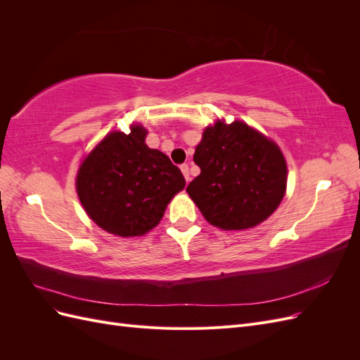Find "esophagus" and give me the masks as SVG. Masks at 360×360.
Segmentation results:
<instances>
[{
    "label": "esophagus",
    "instance_id": "1",
    "mask_svg": "<svg viewBox=\"0 0 360 360\" xmlns=\"http://www.w3.org/2000/svg\"><path fill=\"white\" fill-rule=\"evenodd\" d=\"M180 169H181V172H183L184 179H186V181H189V180H191V176H189V167H188V163H183V165L180 167Z\"/></svg>",
    "mask_w": 360,
    "mask_h": 360
}]
</instances>
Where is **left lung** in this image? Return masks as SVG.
I'll list each match as a JSON object with an SVG mask.
<instances>
[{
    "label": "left lung",
    "mask_w": 360,
    "mask_h": 360,
    "mask_svg": "<svg viewBox=\"0 0 360 360\" xmlns=\"http://www.w3.org/2000/svg\"><path fill=\"white\" fill-rule=\"evenodd\" d=\"M201 168L186 192L202 216L222 230L252 228L276 210L287 186L281 150L246 123L217 122L195 150Z\"/></svg>",
    "instance_id": "obj_1"
}]
</instances>
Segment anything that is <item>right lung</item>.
I'll return each instance as SVG.
<instances>
[{"label":"right lung","instance_id":"add662e5","mask_svg":"<svg viewBox=\"0 0 360 360\" xmlns=\"http://www.w3.org/2000/svg\"><path fill=\"white\" fill-rule=\"evenodd\" d=\"M147 130L112 132L86 156L76 179L85 212L105 231L143 236L156 226L184 180L162 151L146 146Z\"/></svg>","mask_w":360,"mask_h":360}]
</instances>
